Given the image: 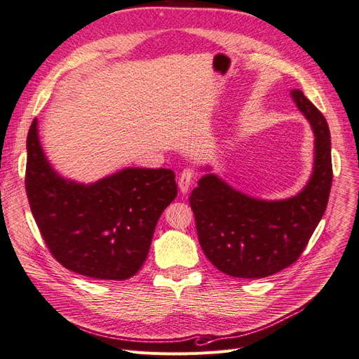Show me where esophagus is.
Returning <instances> with one entry per match:
<instances>
[{"mask_svg":"<svg viewBox=\"0 0 359 359\" xmlns=\"http://www.w3.org/2000/svg\"><path fill=\"white\" fill-rule=\"evenodd\" d=\"M198 173L194 169L191 168H186L181 173H180V178H178V186H180V190L182 193H187L191 184L194 182V180H196Z\"/></svg>","mask_w":359,"mask_h":359,"instance_id":"34e87169","label":"esophagus"}]
</instances>
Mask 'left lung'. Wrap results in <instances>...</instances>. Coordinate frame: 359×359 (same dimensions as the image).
I'll list each match as a JSON object with an SVG mask.
<instances>
[{"mask_svg": "<svg viewBox=\"0 0 359 359\" xmlns=\"http://www.w3.org/2000/svg\"><path fill=\"white\" fill-rule=\"evenodd\" d=\"M292 99L314 132V169L309 184L285 201H260L208 173L191 191L199 244L210 262L238 278H264L297 262L327 210L332 184L327 119L299 90Z\"/></svg>", "mask_w": 359, "mask_h": 359, "instance_id": "left-lung-1", "label": "left lung"}]
</instances>
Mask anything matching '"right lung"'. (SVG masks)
Masks as SVG:
<instances>
[{"instance_id":"obj_1","label":"right lung","mask_w":359,"mask_h":359,"mask_svg":"<svg viewBox=\"0 0 359 359\" xmlns=\"http://www.w3.org/2000/svg\"><path fill=\"white\" fill-rule=\"evenodd\" d=\"M25 190L52 256L99 280L137 273L161 212L178 194L170 169L127 168L88 186L61 178L43 153L37 119L27 136Z\"/></svg>"}]
</instances>
